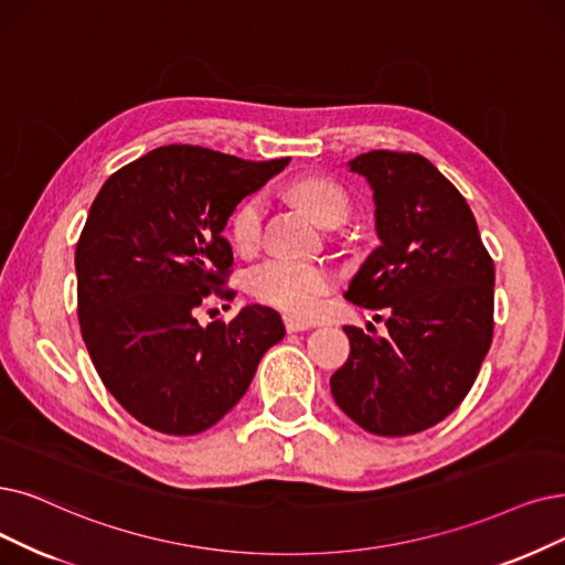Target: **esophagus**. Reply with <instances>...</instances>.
<instances>
[{
	"label": "esophagus",
	"mask_w": 565,
	"mask_h": 565,
	"mask_svg": "<svg viewBox=\"0 0 565 565\" xmlns=\"http://www.w3.org/2000/svg\"><path fill=\"white\" fill-rule=\"evenodd\" d=\"M282 322H285V329H287L289 333H297V331H306V329H310V327H312L310 322H306V320H299V318H295V315H285V318H282Z\"/></svg>",
	"instance_id": "esophagus-1"
}]
</instances>
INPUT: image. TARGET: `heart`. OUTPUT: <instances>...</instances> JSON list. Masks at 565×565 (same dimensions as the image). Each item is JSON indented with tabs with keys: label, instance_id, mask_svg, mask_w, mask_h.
<instances>
[{
	"label": "heart",
	"instance_id": "b5f03b06",
	"mask_svg": "<svg viewBox=\"0 0 565 565\" xmlns=\"http://www.w3.org/2000/svg\"><path fill=\"white\" fill-rule=\"evenodd\" d=\"M287 194L297 201L324 227H335L350 213L345 188L327 175H303L289 183ZM264 220V199L247 196L236 206L230 220V234L238 250L247 253L259 243ZM333 276L320 264L295 259H266L247 274L250 295L274 308L291 315H310L318 310L320 299L331 291Z\"/></svg>",
	"mask_w": 565,
	"mask_h": 565
}]
</instances>
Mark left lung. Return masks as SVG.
<instances>
[{"instance_id": "left-lung-1", "label": "left lung", "mask_w": 565, "mask_h": 565, "mask_svg": "<svg viewBox=\"0 0 565 565\" xmlns=\"http://www.w3.org/2000/svg\"><path fill=\"white\" fill-rule=\"evenodd\" d=\"M366 175L380 245L345 299L385 310L387 335L345 327L350 356L333 401L375 436H413L443 422L476 382L493 338V259L461 192L417 152L371 150Z\"/></svg>"}]
</instances>
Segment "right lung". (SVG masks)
I'll return each instance as SVG.
<instances>
[{"label": "right lung", "instance_id": "add662e5", "mask_svg": "<svg viewBox=\"0 0 565 565\" xmlns=\"http://www.w3.org/2000/svg\"><path fill=\"white\" fill-rule=\"evenodd\" d=\"M287 162L162 146L118 169L93 201L76 243L81 335L104 387L152 431H206L282 341L270 308L247 306L209 327L196 308L213 295L232 301L234 253L222 230Z\"/></svg>", "mask_w": 565, "mask_h": 565}]
</instances>
